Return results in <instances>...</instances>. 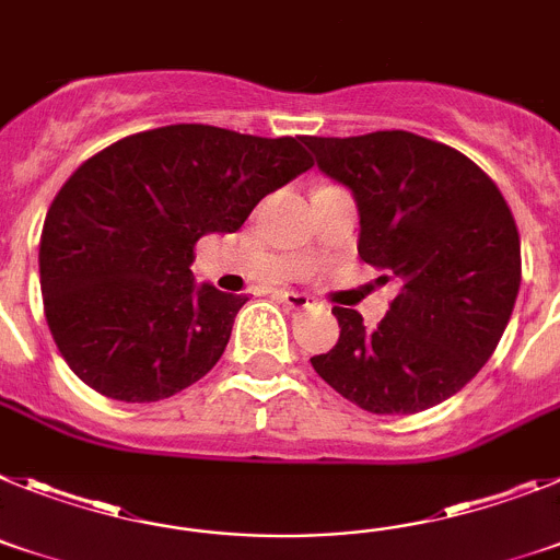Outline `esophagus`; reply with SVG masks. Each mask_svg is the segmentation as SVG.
Masks as SVG:
<instances>
[{
    "mask_svg": "<svg viewBox=\"0 0 560 560\" xmlns=\"http://www.w3.org/2000/svg\"><path fill=\"white\" fill-rule=\"evenodd\" d=\"M279 299L284 301V304L290 310H307V307H313V299H310L307 293H295V290H284V293H279Z\"/></svg>",
    "mask_w": 560,
    "mask_h": 560,
    "instance_id": "obj_1",
    "label": "esophagus"
}]
</instances>
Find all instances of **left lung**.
<instances>
[{"label":"left lung","mask_w":560,"mask_h":560,"mask_svg":"<svg viewBox=\"0 0 560 560\" xmlns=\"http://www.w3.org/2000/svg\"><path fill=\"white\" fill-rule=\"evenodd\" d=\"M301 140L320 172L352 191L361 259L397 281L377 327L358 310L332 307L338 343L310 363L372 415H417L448 400L488 363L522 284V245L502 191L462 152L400 129Z\"/></svg>","instance_id":"obj_1"}]
</instances>
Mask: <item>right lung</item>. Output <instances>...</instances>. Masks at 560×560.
I'll return each instance as SVG.
<instances>
[{"label": "right lung", "mask_w": 560, "mask_h": 560, "mask_svg": "<svg viewBox=\"0 0 560 560\" xmlns=\"http://www.w3.org/2000/svg\"><path fill=\"white\" fill-rule=\"evenodd\" d=\"M307 168L301 138L202 124L129 135L78 165L38 245L47 324L72 372L124 402L206 377L247 299L197 284L194 245L240 231L261 197Z\"/></svg>", "instance_id": "obj_1"}]
</instances>
